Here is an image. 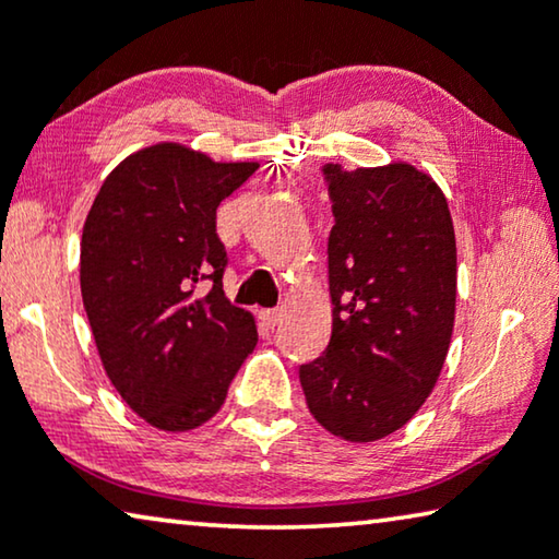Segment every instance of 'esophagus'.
Returning <instances> with one entry per match:
<instances>
[{"label": "esophagus", "instance_id": "34e87169", "mask_svg": "<svg viewBox=\"0 0 559 559\" xmlns=\"http://www.w3.org/2000/svg\"><path fill=\"white\" fill-rule=\"evenodd\" d=\"M259 316H261V321H263L265 328H276L281 323V318H283V311H281V308H265V311H261Z\"/></svg>", "mask_w": 559, "mask_h": 559}]
</instances>
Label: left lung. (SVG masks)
Instances as JSON below:
<instances>
[{
	"instance_id": "obj_1",
	"label": "left lung",
	"mask_w": 559,
	"mask_h": 559,
	"mask_svg": "<svg viewBox=\"0 0 559 559\" xmlns=\"http://www.w3.org/2000/svg\"><path fill=\"white\" fill-rule=\"evenodd\" d=\"M323 176L331 343L300 366L308 411L350 442L391 436L420 411L445 362L455 323L457 253L445 193L411 164Z\"/></svg>"
}]
</instances>
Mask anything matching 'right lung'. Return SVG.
<instances>
[{"mask_svg": "<svg viewBox=\"0 0 559 559\" xmlns=\"http://www.w3.org/2000/svg\"><path fill=\"white\" fill-rule=\"evenodd\" d=\"M255 168L164 141L123 158L84 221L79 278L96 350L123 403L158 430L214 418L259 343L253 316L224 294L216 234L218 203Z\"/></svg>", "mask_w": 559, "mask_h": 559, "instance_id": "1", "label": "right lung"}]
</instances>
